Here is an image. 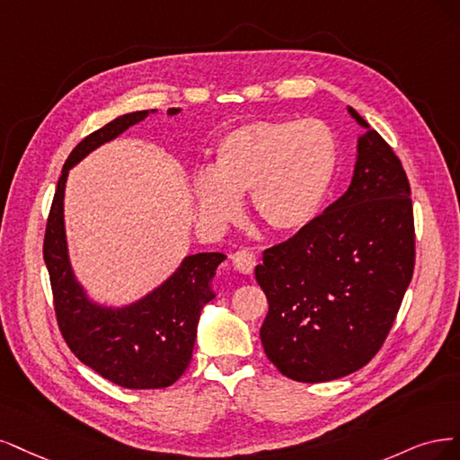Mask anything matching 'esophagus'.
<instances>
[{
    "instance_id": "obj_1",
    "label": "esophagus",
    "mask_w": 460,
    "mask_h": 460,
    "mask_svg": "<svg viewBox=\"0 0 460 460\" xmlns=\"http://www.w3.org/2000/svg\"><path fill=\"white\" fill-rule=\"evenodd\" d=\"M231 263H233V268L236 271L250 275L256 268V254H254V252H250V250H239L231 256Z\"/></svg>"
}]
</instances>
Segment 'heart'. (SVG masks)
<instances>
[{
	"instance_id": "heart-1",
	"label": "heart",
	"mask_w": 460,
	"mask_h": 460,
	"mask_svg": "<svg viewBox=\"0 0 460 460\" xmlns=\"http://www.w3.org/2000/svg\"><path fill=\"white\" fill-rule=\"evenodd\" d=\"M334 168L336 143L323 122H250L217 141L210 170L192 177V197L202 219L224 226L250 192L261 224L288 233L319 212Z\"/></svg>"
}]
</instances>
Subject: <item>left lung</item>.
<instances>
[{
  "label": "left lung",
  "mask_w": 460,
  "mask_h": 460,
  "mask_svg": "<svg viewBox=\"0 0 460 460\" xmlns=\"http://www.w3.org/2000/svg\"><path fill=\"white\" fill-rule=\"evenodd\" d=\"M348 190L288 241L263 252L268 359L298 382L365 367L386 340L414 270L411 187L402 160L365 118Z\"/></svg>",
  "instance_id": "obj_1"
}]
</instances>
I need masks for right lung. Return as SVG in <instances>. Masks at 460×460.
Here are the masks:
<instances>
[{
  "label": "right lung",
  "mask_w": 460,
  "mask_h": 460,
  "mask_svg": "<svg viewBox=\"0 0 460 460\" xmlns=\"http://www.w3.org/2000/svg\"><path fill=\"white\" fill-rule=\"evenodd\" d=\"M180 111L168 109V114ZM151 112L155 111L118 116L74 146L58 177L43 239V260L65 342L84 365L129 390L168 388L185 373L195 348L200 311L216 298L212 279L217 265L226 260L221 252L187 256L158 288L124 307L92 302L74 277L63 214L68 172L97 146L116 139Z\"/></svg>",
  "instance_id": "right-lung-1"
}]
</instances>
